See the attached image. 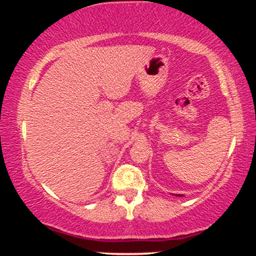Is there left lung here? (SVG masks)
<instances>
[{
    "label": "left lung",
    "mask_w": 256,
    "mask_h": 256,
    "mask_svg": "<svg viewBox=\"0 0 256 256\" xmlns=\"http://www.w3.org/2000/svg\"><path fill=\"white\" fill-rule=\"evenodd\" d=\"M180 196H182V195H180Z\"/></svg>",
    "instance_id": "obj_1"
}]
</instances>
